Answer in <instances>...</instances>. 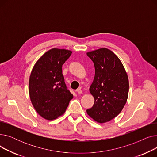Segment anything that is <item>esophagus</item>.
<instances>
[{
	"label": "esophagus",
	"mask_w": 157,
	"mask_h": 157,
	"mask_svg": "<svg viewBox=\"0 0 157 157\" xmlns=\"http://www.w3.org/2000/svg\"><path fill=\"white\" fill-rule=\"evenodd\" d=\"M76 92L78 94H82V90H81V88H78V89L76 90Z\"/></svg>",
	"instance_id": "34e87169"
}]
</instances>
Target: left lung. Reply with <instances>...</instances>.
<instances>
[{
    "mask_svg": "<svg viewBox=\"0 0 157 157\" xmlns=\"http://www.w3.org/2000/svg\"><path fill=\"white\" fill-rule=\"evenodd\" d=\"M86 54L95 70L90 87L95 102L86 112L95 121L102 123L118 116L125 105L129 88L128 76L118 56L109 49L101 48Z\"/></svg>",
    "mask_w": 157,
    "mask_h": 157,
    "instance_id": "obj_1",
    "label": "left lung"
}]
</instances>
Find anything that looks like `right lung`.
Masks as SVG:
<instances>
[{
    "mask_svg": "<svg viewBox=\"0 0 157 157\" xmlns=\"http://www.w3.org/2000/svg\"><path fill=\"white\" fill-rule=\"evenodd\" d=\"M71 51L53 48L45 53L34 65L29 79V95L37 113L53 120L62 115L73 95L66 86L62 65Z\"/></svg>",
    "mask_w": 157,
    "mask_h": 157,
    "instance_id": "add662e5",
    "label": "right lung"
}]
</instances>
